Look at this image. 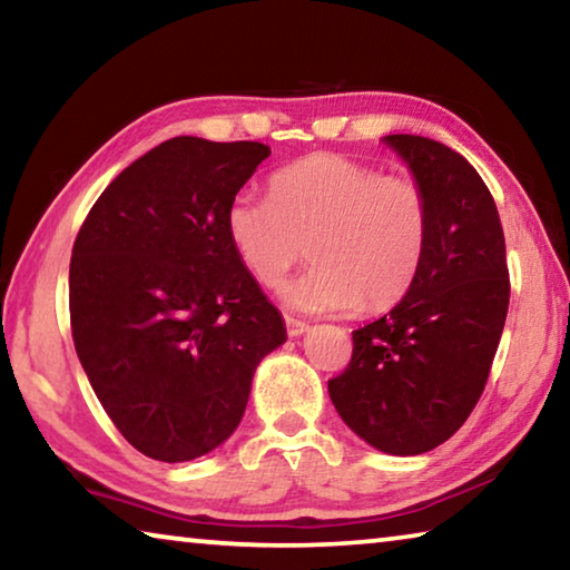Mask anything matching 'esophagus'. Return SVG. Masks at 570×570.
<instances>
[{"label":"esophagus","mask_w":570,"mask_h":570,"mask_svg":"<svg viewBox=\"0 0 570 570\" xmlns=\"http://www.w3.org/2000/svg\"><path fill=\"white\" fill-rule=\"evenodd\" d=\"M284 322H286V334L288 336H302L308 330L306 322L294 320V316H284Z\"/></svg>","instance_id":"esophagus-1"}]
</instances>
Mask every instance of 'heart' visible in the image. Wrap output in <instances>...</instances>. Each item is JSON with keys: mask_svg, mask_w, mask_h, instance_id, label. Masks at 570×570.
Instances as JSON below:
<instances>
[{"mask_svg": "<svg viewBox=\"0 0 570 570\" xmlns=\"http://www.w3.org/2000/svg\"><path fill=\"white\" fill-rule=\"evenodd\" d=\"M268 196H234L226 236L266 288L282 286L304 254L314 258L286 288V302L298 312H344L356 304L380 312L410 292L430 240L428 193L412 176L314 153L276 170Z\"/></svg>", "mask_w": 570, "mask_h": 570, "instance_id": "heart-1", "label": "heart"}]
</instances>
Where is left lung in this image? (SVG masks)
I'll use <instances>...</instances> for the list:
<instances>
[{
  "label": "left lung",
  "mask_w": 570,
  "mask_h": 570,
  "mask_svg": "<svg viewBox=\"0 0 570 570\" xmlns=\"http://www.w3.org/2000/svg\"><path fill=\"white\" fill-rule=\"evenodd\" d=\"M384 142L428 193V254L402 302L352 332V360L330 380V397L372 448L422 455L455 435L485 390L510 302L505 236L460 153L422 135Z\"/></svg>",
  "instance_id": "1"
}]
</instances>
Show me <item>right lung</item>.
I'll list each match as a JSON object with an SVG mask.
<instances>
[{
  "instance_id": "add662e5",
  "label": "right lung",
  "mask_w": 570,
  "mask_h": 570,
  "mask_svg": "<svg viewBox=\"0 0 570 570\" xmlns=\"http://www.w3.org/2000/svg\"><path fill=\"white\" fill-rule=\"evenodd\" d=\"M264 142L180 135L95 200L70 258V324L115 428L160 462L200 458L244 417L258 362L286 342L278 308L226 236Z\"/></svg>"
}]
</instances>
